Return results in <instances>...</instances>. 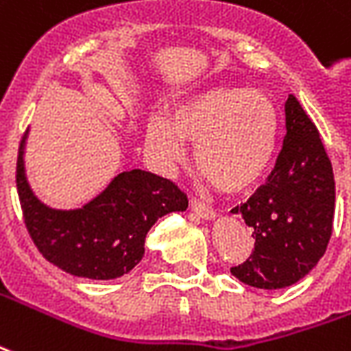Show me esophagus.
<instances>
[{"label": "esophagus", "instance_id": "esophagus-1", "mask_svg": "<svg viewBox=\"0 0 351 351\" xmlns=\"http://www.w3.org/2000/svg\"><path fill=\"white\" fill-rule=\"evenodd\" d=\"M189 206H191V210H193L199 217H202V219H206V221L215 219V210L210 208V206H204V204L197 201V199H189Z\"/></svg>", "mask_w": 351, "mask_h": 351}]
</instances>
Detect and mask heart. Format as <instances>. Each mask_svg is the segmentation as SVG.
I'll use <instances>...</instances> for the list:
<instances>
[{
  "instance_id": "b5f03b06",
  "label": "heart",
  "mask_w": 351,
  "mask_h": 351,
  "mask_svg": "<svg viewBox=\"0 0 351 351\" xmlns=\"http://www.w3.org/2000/svg\"><path fill=\"white\" fill-rule=\"evenodd\" d=\"M279 117L261 90L212 87L188 96L149 124V143L160 162L175 167L186 162L188 143L195 163L228 193H241L261 182L277 150Z\"/></svg>"
}]
</instances>
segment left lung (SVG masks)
Returning <instances> with one entry per match:
<instances>
[{"label":"left lung","instance_id":"8db88e82","mask_svg":"<svg viewBox=\"0 0 351 351\" xmlns=\"http://www.w3.org/2000/svg\"><path fill=\"white\" fill-rule=\"evenodd\" d=\"M285 139L268 182L230 210L253 227L255 251L230 268L238 281L279 290L301 281L328 249L335 215L333 169L320 134L294 95L285 102Z\"/></svg>","mask_w":351,"mask_h":351}]
</instances>
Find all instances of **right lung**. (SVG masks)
Instances as JSON below:
<instances>
[{"label": "right lung", "mask_w": 351, "mask_h": 351, "mask_svg": "<svg viewBox=\"0 0 351 351\" xmlns=\"http://www.w3.org/2000/svg\"><path fill=\"white\" fill-rule=\"evenodd\" d=\"M27 132L16 163L25 227L44 258L66 274L96 281L123 277L141 262L150 227L162 215L188 208V197L175 184L141 169L119 173L82 208H51L25 175Z\"/></svg>", "instance_id": "obj_1"}]
</instances>
